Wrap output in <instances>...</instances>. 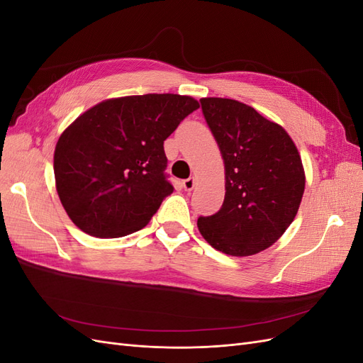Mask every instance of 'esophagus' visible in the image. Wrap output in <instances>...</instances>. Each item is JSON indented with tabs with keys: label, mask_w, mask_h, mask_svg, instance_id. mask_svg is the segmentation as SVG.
Instances as JSON below:
<instances>
[{
	"label": "esophagus",
	"mask_w": 363,
	"mask_h": 363,
	"mask_svg": "<svg viewBox=\"0 0 363 363\" xmlns=\"http://www.w3.org/2000/svg\"><path fill=\"white\" fill-rule=\"evenodd\" d=\"M183 188H184V191H192L194 189V186H195V179L194 177H189V179H186V180H183Z\"/></svg>",
	"instance_id": "obj_1"
}]
</instances>
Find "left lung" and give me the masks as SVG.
Wrapping results in <instances>:
<instances>
[{
  "instance_id": "8db88e82",
  "label": "left lung",
  "mask_w": 363,
  "mask_h": 363,
  "mask_svg": "<svg viewBox=\"0 0 363 363\" xmlns=\"http://www.w3.org/2000/svg\"><path fill=\"white\" fill-rule=\"evenodd\" d=\"M201 111L225 167L219 211L200 216L203 238L230 256H251L284 233L304 192V169L295 144L279 124L228 98H201Z\"/></svg>"
}]
</instances>
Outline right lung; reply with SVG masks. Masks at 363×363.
<instances>
[{
	"label": "right lung",
	"instance_id": "obj_1",
	"mask_svg": "<svg viewBox=\"0 0 363 363\" xmlns=\"http://www.w3.org/2000/svg\"><path fill=\"white\" fill-rule=\"evenodd\" d=\"M199 107L191 96L147 94L77 118L54 151L57 194L72 223L95 238L144 228L174 191L163 142Z\"/></svg>",
	"mask_w": 363,
	"mask_h": 363
}]
</instances>
